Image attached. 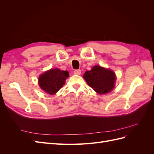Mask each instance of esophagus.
I'll list each match as a JSON object with an SVG mask.
<instances>
[{"label": "esophagus", "instance_id": "obj_1", "mask_svg": "<svg viewBox=\"0 0 154 154\" xmlns=\"http://www.w3.org/2000/svg\"><path fill=\"white\" fill-rule=\"evenodd\" d=\"M81 72H82V71L80 69H76L74 71V73L75 74H77V75H80Z\"/></svg>", "mask_w": 154, "mask_h": 154}]
</instances>
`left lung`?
<instances>
[{
    "instance_id": "obj_1",
    "label": "left lung",
    "mask_w": 154,
    "mask_h": 154,
    "mask_svg": "<svg viewBox=\"0 0 154 154\" xmlns=\"http://www.w3.org/2000/svg\"><path fill=\"white\" fill-rule=\"evenodd\" d=\"M83 78L93 90L99 94H105L113 90L116 80V74L110 69L100 66L92 67L83 76Z\"/></svg>"
}]
</instances>
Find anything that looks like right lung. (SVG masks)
I'll return each instance as SVG.
<instances>
[{
    "instance_id": "obj_1",
    "label": "right lung",
    "mask_w": 154,
    "mask_h": 154,
    "mask_svg": "<svg viewBox=\"0 0 154 154\" xmlns=\"http://www.w3.org/2000/svg\"><path fill=\"white\" fill-rule=\"evenodd\" d=\"M68 77L69 72L67 71L51 69L40 76L38 85L45 92L54 95L66 83L65 82Z\"/></svg>"
}]
</instances>
